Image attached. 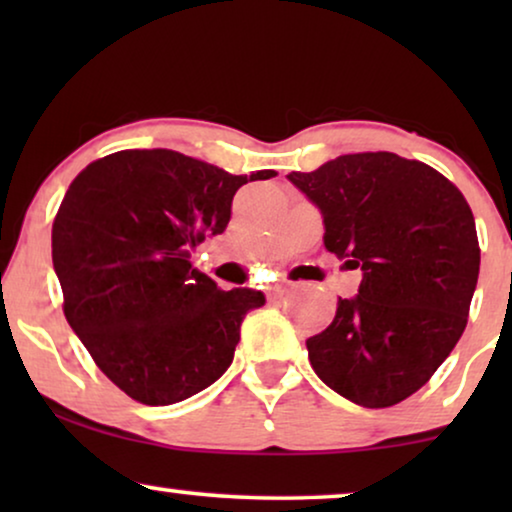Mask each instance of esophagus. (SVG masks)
Returning <instances> with one entry per match:
<instances>
[{
	"mask_svg": "<svg viewBox=\"0 0 512 512\" xmlns=\"http://www.w3.org/2000/svg\"><path fill=\"white\" fill-rule=\"evenodd\" d=\"M286 291H289V284H275V286H270V289H268V298L270 300H279Z\"/></svg>",
	"mask_w": 512,
	"mask_h": 512,
	"instance_id": "esophagus-1",
	"label": "esophagus"
}]
</instances>
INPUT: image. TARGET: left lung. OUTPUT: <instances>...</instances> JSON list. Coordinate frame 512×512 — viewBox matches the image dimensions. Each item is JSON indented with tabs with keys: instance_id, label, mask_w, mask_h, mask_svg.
<instances>
[{
	"instance_id": "1",
	"label": "left lung",
	"mask_w": 512,
	"mask_h": 512,
	"mask_svg": "<svg viewBox=\"0 0 512 512\" xmlns=\"http://www.w3.org/2000/svg\"><path fill=\"white\" fill-rule=\"evenodd\" d=\"M286 179L324 219V244L361 268L326 331L307 338L314 373L363 408L422 389L457 345L478 284L471 207L433 167L389 151L349 153Z\"/></svg>"
}]
</instances>
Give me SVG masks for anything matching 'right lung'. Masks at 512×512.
<instances>
[{
  "label": "right lung",
  "mask_w": 512,
  "mask_h": 512,
  "mask_svg": "<svg viewBox=\"0 0 512 512\" xmlns=\"http://www.w3.org/2000/svg\"><path fill=\"white\" fill-rule=\"evenodd\" d=\"M230 174L170 149H130L90 163L53 221V268L65 317L97 368L144 405H172L226 373L244 314L263 291H221L193 268L221 235L237 188L272 179Z\"/></svg>",
  "instance_id": "obj_1"
}]
</instances>
